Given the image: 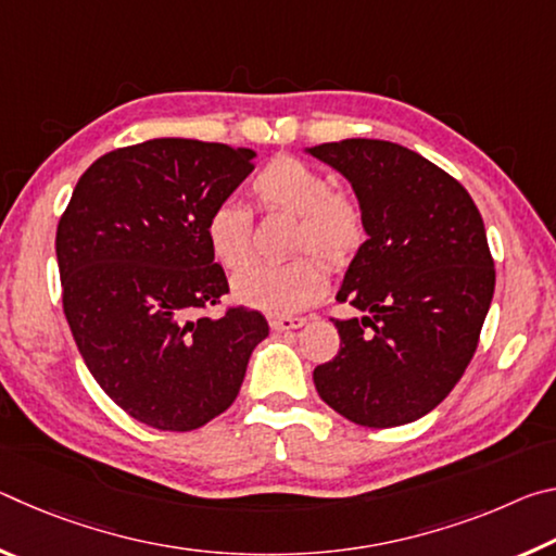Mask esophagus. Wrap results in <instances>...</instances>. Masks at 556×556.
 <instances>
[{
  "mask_svg": "<svg viewBox=\"0 0 556 556\" xmlns=\"http://www.w3.org/2000/svg\"><path fill=\"white\" fill-rule=\"evenodd\" d=\"M304 324H306V318H299V316H275V318H269L271 331H277V333L294 331V328H301Z\"/></svg>",
  "mask_w": 556,
  "mask_h": 556,
  "instance_id": "1",
  "label": "esophagus"
}]
</instances>
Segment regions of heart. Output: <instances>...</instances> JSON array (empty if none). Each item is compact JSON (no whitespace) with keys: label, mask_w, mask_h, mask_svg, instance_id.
<instances>
[{"label":"heart","mask_w":556,"mask_h":556,"mask_svg":"<svg viewBox=\"0 0 556 556\" xmlns=\"http://www.w3.org/2000/svg\"><path fill=\"white\" fill-rule=\"evenodd\" d=\"M252 195L265 211L299 215L294 250H312L341 265L363 242V220L355 203L333 193L328 178L294 156H277L252 178ZM211 255L225 269H242L252 257V215L240 201L223 199L205 220ZM326 291V269L312 255L281 265H252L232 281V296L260 312L289 316Z\"/></svg>","instance_id":"heart-1"}]
</instances>
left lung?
Masks as SVG:
<instances>
[{"label":"left lung","mask_w":556,"mask_h":556,"mask_svg":"<svg viewBox=\"0 0 556 556\" xmlns=\"http://www.w3.org/2000/svg\"><path fill=\"white\" fill-rule=\"evenodd\" d=\"M351 184L368 235L336 299L341 351L314 370L321 400L361 427H400L454 390L495 291L485 225L456 178L407 147L343 139L306 147Z\"/></svg>","instance_id":"8db88e82"}]
</instances>
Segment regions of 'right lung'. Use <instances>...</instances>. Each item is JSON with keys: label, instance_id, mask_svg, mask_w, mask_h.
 I'll return each mask as SVG.
<instances>
[{"label": "right lung", "instance_id": "add662e5", "mask_svg": "<svg viewBox=\"0 0 556 556\" xmlns=\"http://www.w3.org/2000/svg\"><path fill=\"white\" fill-rule=\"evenodd\" d=\"M252 149L149 139L100 156L55 232L63 312L88 370L131 419L162 431L208 425L238 397L267 318L230 308L205 220L252 174Z\"/></svg>", "mask_w": 556, "mask_h": 556}]
</instances>
